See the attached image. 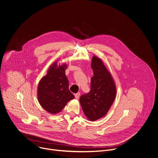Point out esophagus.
<instances>
[{"label":"esophagus","instance_id":"1","mask_svg":"<svg viewBox=\"0 0 158 158\" xmlns=\"http://www.w3.org/2000/svg\"><path fill=\"white\" fill-rule=\"evenodd\" d=\"M80 95H81V93H77V94H75V98H76V99H78L80 97Z\"/></svg>","mask_w":158,"mask_h":158}]
</instances>
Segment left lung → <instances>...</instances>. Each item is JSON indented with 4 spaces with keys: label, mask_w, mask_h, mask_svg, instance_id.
<instances>
[{
    "label": "left lung",
    "mask_w": 158,
    "mask_h": 158,
    "mask_svg": "<svg viewBox=\"0 0 158 158\" xmlns=\"http://www.w3.org/2000/svg\"><path fill=\"white\" fill-rule=\"evenodd\" d=\"M91 68L94 76L91 77V91L82 95L79 101L85 116L89 120L94 121L107 114L115 99L116 87L101 59L94 56Z\"/></svg>",
    "instance_id": "8db88e82"
}]
</instances>
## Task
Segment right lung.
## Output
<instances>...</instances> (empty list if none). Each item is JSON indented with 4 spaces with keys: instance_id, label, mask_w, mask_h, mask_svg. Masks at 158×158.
<instances>
[{
    "instance_id": "right-lung-1",
    "label": "right lung",
    "mask_w": 158,
    "mask_h": 158,
    "mask_svg": "<svg viewBox=\"0 0 158 158\" xmlns=\"http://www.w3.org/2000/svg\"><path fill=\"white\" fill-rule=\"evenodd\" d=\"M67 67L65 64L58 66L57 61H56L38 85L39 102L45 110L52 114L60 112L67 102L74 98L69 89V81L65 74Z\"/></svg>"
}]
</instances>
